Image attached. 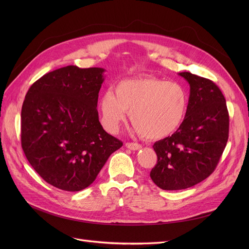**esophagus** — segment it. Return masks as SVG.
<instances>
[{
    "label": "esophagus",
    "mask_w": 249,
    "mask_h": 249,
    "mask_svg": "<svg viewBox=\"0 0 249 249\" xmlns=\"http://www.w3.org/2000/svg\"><path fill=\"white\" fill-rule=\"evenodd\" d=\"M125 146L127 148H129L130 150H138L141 148L140 144H138V143H134V142H127Z\"/></svg>",
    "instance_id": "1"
}]
</instances>
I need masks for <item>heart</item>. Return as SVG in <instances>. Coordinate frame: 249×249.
<instances>
[{"instance_id":"b5f03b06","label":"heart","mask_w":249,"mask_h":249,"mask_svg":"<svg viewBox=\"0 0 249 249\" xmlns=\"http://www.w3.org/2000/svg\"><path fill=\"white\" fill-rule=\"evenodd\" d=\"M189 98L184 87L155 76L126 78L105 91L100 100L103 124L115 133L129 111L130 121L145 139L173 134L184 121Z\"/></svg>"}]
</instances>
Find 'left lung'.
I'll list each match as a JSON object with an SVG mask.
<instances>
[{"label": "left lung", "instance_id": "1", "mask_svg": "<svg viewBox=\"0 0 249 249\" xmlns=\"http://www.w3.org/2000/svg\"><path fill=\"white\" fill-rule=\"evenodd\" d=\"M178 75L190 85L187 114L172 136L153 144L158 163L150 172L154 184L166 191L191 188L210 176L229 134V114L220 89L188 71Z\"/></svg>", "mask_w": 249, "mask_h": 249}]
</instances>
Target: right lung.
I'll return each instance as SVG.
<instances>
[{"label": "right lung", "instance_id": "right-lung-1", "mask_svg": "<svg viewBox=\"0 0 249 249\" xmlns=\"http://www.w3.org/2000/svg\"><path fill=\"white\" fill-rule=\"evenodd\" d=\"M104 72L101 68L69 65L41 76L26 94L22 148L36 173L57 189L88 188L109 156L123 145L99 121Z\"/></svg>", "mask_w": 249, "mask_h": 249}]
</instances>
